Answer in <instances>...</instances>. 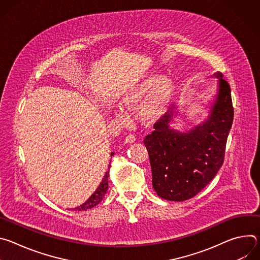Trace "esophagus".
Segmentation results:
<instances>
[{
  "mask_svg": "<svg viewBox=\"0 0 260 260\" xmlns=\"http://www.w3.org/2000/svg\"><path fill=\"white\" fill-rule=\"evenodd\" d=\"M136 141V136L134 134H128L126 137H125V143L127 144H131V143H134Z\"/></svg>",
  "mask_w": 260,
  "mask_h": 260,
  "instance_id": "1",
  "label": "esophagus"
}]
</instances>
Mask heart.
<instances>
[{"instance_id": "obj_1", "label": "heart", "mask_w": 260, "mask_h": 260, "mask_svg": "<svg viewBox=\"0 0 260 260\" xmlns=\"http://www.w3.org/2000/svg\"><path fill=\"white\" fill-rule=\"evenodd\" d=\"M175 93L176 85L172 80L151 74L132 84L121 95L120 103L126 110H133L148 95L141 107V115L147 121H155L165 115ZM117 115L122 120L128 118L122 109Z\"/></svg>"}]
</instances>
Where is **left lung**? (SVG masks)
Wrapping results in <instances>:
<instances>
[{
	"instance_id": "left-lung-1",
	"label": "left lung",
	"mask_w": 260,
	"mask_h": 260,
	"mask_svg": "<svg viewBox=\"0 0 260 260\" xmlns=\"http://www.w3.org/2000/svg\"><path fill=\"white\" fill-rule=\"evenodd\" d=\"M210 115L192 129L171 128L173 112L159 118L144 145L149 154L152 186L157 196L173 202L186 201L202 191L223 165L225 146L234 120L231 87L222 73Z\"/></svg>"
}]
</instances>
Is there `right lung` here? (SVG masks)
Wrapping results in <instances>:
<instances>
[{
    "instance_id": "obj_1",
    "label": "right lung",
    "mask_w": 260,
    "mask_h": 260,
    "mask_svg": "<svg viewBox=\"0 0 260 260\" xmlns=\"http://www.w3.org/2000/svg\"><path fill=\"white\" fill-rule=\"evenodd\" d=\"M114 153L112 152L111 153V155H113ZM111 162V161H110ZM111 167V165H109ZM108 178H109V171L106 172L101 184L99 185V187L96 188V190L90 196V198L84 203L82 204L81 206L77 207L74 209V211H86L88 209H91L93 207H95L99 203L102 202L103 198L105 197L107 190H108Z\"/></svg>"
}]
</instances>
